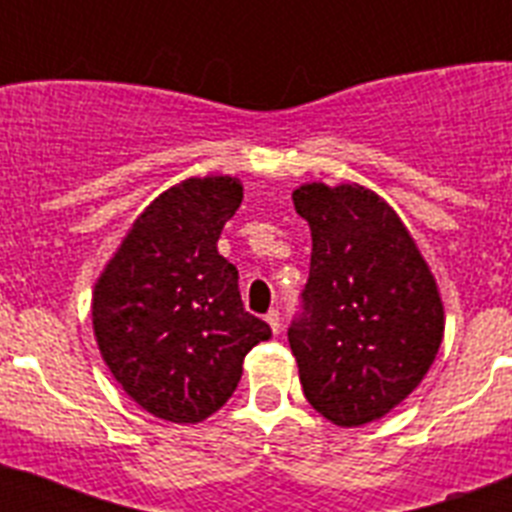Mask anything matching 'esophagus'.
<instances>
[{
	"mask_svg": "<svg viewBox=\"0 0 512 512\" xmlns=\"http://www.w3.org/2000/svg\"><path fill=\"white\" fill-rule=\"evenodd\" d=\"M266 323H269V328L274 330V333H279V310H269L266 312Z\"/></svg>",
	"mask_w": 512,
	"mask_h": 512,
	"instance_id": "esophagus-1",
	"label": "esophagus"
}]
</instances>
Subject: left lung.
<instances>
[{
    "label": "left lung",
    "mask_w": 512,
    "mask_h": 512,
    "mask_svg": "<svg viewBox=\"0 0 512 512\" xmlns=\"http://www.w3.org/2000/svg\"><path fill=\"white\" fill-rule=\"evenodd\" d=\"M305 312L289 328L307 402L341 428L374 423L423 382L443 341L441 289L408 225L356 182H307Z\"/></svg>",
    "instance_id": "obj_1"
}]
</instances>
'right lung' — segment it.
<instances>
[{"instance_id": "obj_1", "label": "right lung", "mask_w": 512, "mask_h": 512, "mask_svg": "<svg viewBox=\"0 0 512 512\" xmlns=\"http://www.w3.org/2000/svg\"><path fill=\"white\" fill-rule=\"evenodd\" d=\"M243 202L238 176H189L140 212L92 289L99 354L125 395L169 423L223 408L243 359L271 336L243 310L217 238Z\"/></svg>"}]
</instances>
